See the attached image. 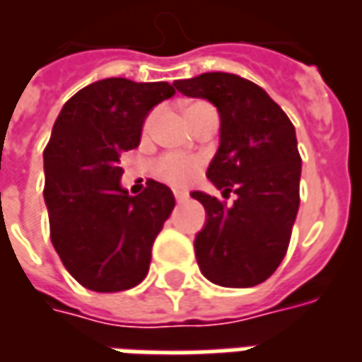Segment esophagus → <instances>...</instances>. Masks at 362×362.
<instances>
[{"label":"esophagus","instance_id":"1","mask_svg":"<svg viewBox=\"0 0 362 362\" xmlns=\"http://www.w3.org/2000/svg\"><path fill=\"white\" fill-rule=\"evenodd\" d=\"M174 197H176V202L180 204V202H184V199L188 197V194H182V192H174Z\"/></svg>","mask_w":362,"mask_h":362}]
</instances>
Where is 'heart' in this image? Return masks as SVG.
<instances>
[{
    "label": "heart",
    "mask_w": 362,
    "mask_h": 362,
    "mask_svg": "<svg viewBox=\"0 0 362 362\" xmlns=\"http://www.w3.org/2000/svg\"><path fill=\"white\" fill-rule=\"evenodd\" d=\"M207 106H209L207 103L189 104L188 108H186V116H188L189 124ZM153 124H155V112L149 114L145 118V122H143V134H149L151 129H153ZM153 170H155V176H157L158 180L166 182L170 186H186L202 170V158L188 157V155H176V153H166L160 158H157Z\"/></svg>",
    "instance_id": "1"
}]
</instances>
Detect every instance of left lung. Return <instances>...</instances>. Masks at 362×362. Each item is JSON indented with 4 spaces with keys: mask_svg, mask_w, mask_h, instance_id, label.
Segmentation results:
<instances>
[{
    "mask_svg": "<svg viewBox=\"0 0 362 362\" xmlns=\"http://www.w3.org/2000/svg\"><path fill=\"white\" fill-rule=\"evenodd\" d=\"M174 85L217 106L221 145L207 178L225 197L236 196L228 205L192 192L207 211L194 243L197 266L221 287L259 285L285 258L300 204L295 126L266 90L238 75L215 71Z\"/></svg>",
    "mask_w": 362,
    "mask_h": 362,
    "instance_id": "8db88e82",
    "label": "left lung"
}]
</instances>
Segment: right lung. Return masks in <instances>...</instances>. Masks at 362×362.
I'll use <instances>...</instances> for the list:
<instances>
[{
  "label": "right lung",
  "instance_id": "obj_1",
  "mask_svg": "<svg viewBox=\"0 0 362 362\" xmlns=\"http://www.w3.org/2000/svg\"><path fill=\"white\" fill-rule=\"evenodd\" d=\"M174 93L165 81L110 77L75 93L54 124L44 149L50 238L67 272L90 291L118 293L147 277L174 196L155 180L127 196L119 157L139 145L151 108Z\"/></svg>",
  "mask_w": 362,
  "mask_h": 362
}]
</instances>
